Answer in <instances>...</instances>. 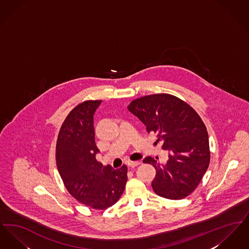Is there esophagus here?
Listing matches in <instances>:
<instances>
[{"mask_svg": "<svg viewBox=\"0 0 249 249\" xmlns=\"http://www.w3.org/2000/svg\"><path fill=\"white\" fill-rule=\"evenodd\" d=\"M140 163H141L140 161H129L127 164H128V166L130 167V168H135L136 166L139 165Z\"/></svg>", "mask_w": 249, "mask_h": 249, "instance_id": "obj_1", "label": "esophagus"}]
</instances>
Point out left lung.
<instances>
[{
    "label": "left lung",
    "mask_w": 249,
    "mask_h": 249,
    "mask_svg": "<svg viewBox=\"0 0 249 249\" xmlns=\"http://www.w3.org/2000/svg\"><path fill=\"white\" fill-rule=\"evenodd\" d=\"M128 110L144 124L148 133L168 151V160L146 157L156 169L152 189L160 197L181 200L197 188L210 162L208 133L196 111L173 95H148L132 101Z\"/></svg>",
    "instance_id": "8db88e82"
}]
</instances>
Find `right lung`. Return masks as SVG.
Returning a JSON list of instances; mask_svg holds the SVG:
<instances>
[{
    "label": "right lung",
    "mask_w": 249,
    "mask_h": 249,
    "mask_svg": "<svg viewBox=\"0 0 249 249\" xmlns=\"http://www.w3.org/2000/svg\"><path fill=\"white\" fill-rule=\"evenodd\" d=\"M102 101H86L64 120L56 145V162L65 188L73 198L104 210L121 197L127 183V166L113 169L96 160L93 117Z\"/></svg>",
    "instance_id": "obj_1"
}]
</instances>
